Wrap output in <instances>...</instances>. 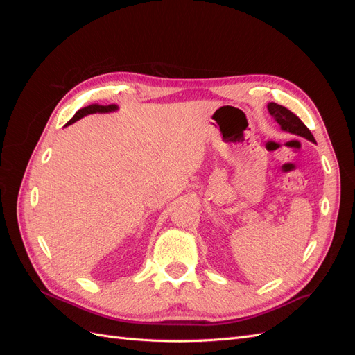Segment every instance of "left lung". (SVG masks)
Segmentation results:
<instances>
[{"instance_id":"left-lung-1","label":"left lung","mask_w":355,"mask_h":355,"mask_svg":"<svg viewBox=\"0 0 355 355\" xmlns=\"http://www.w3.org/2000/svg\"><path fill=\"white\" fill-rule=\"evenodd\" d=\"M268 111H270V114L274 116V120L280 124L282 130L297 135V136H302V137L308 139V141L315 144V139H314L313 133L309 132V128L302 121H300V118L296 116L292 111H288L287 108H284V106L274 103V102L268 103Z\"/></svg>"}]
</instances>
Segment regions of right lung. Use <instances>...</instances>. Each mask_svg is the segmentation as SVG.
Returning a JSON list of instances; mask_svg holds the SVG:
<instances>
[{"mask_svg": "<svg viewBox=\"0 0 355 355\" xmlns=\"http://www.w3.org/2000/svg\"><path fill=\"white\" fill-rule=\"evenodd\" d=\"M118 106L116 105H89L85 106V108H81L78 110L77 112H75V115L71 118V120L67 123V125L75 123L77 120H80V118L89 115V114H96V112H101V114H105V112H112V111H116Z\"/></svg>", "mask_w": 355, "mask_h": 355, "instance_id": "right-lung-1", "label": "right lung"}]
</instances>
